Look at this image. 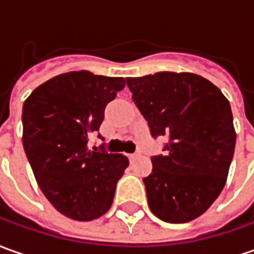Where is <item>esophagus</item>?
I'll return each instance as SVG.
<instances>
[{"label":"esophagus","mask_w":254,"mask_h":254,"mask_svg":"<svg viewBox=\"0 0 254 254\" xmlns=\"http://www.w3.org/2000/svg\"><path fill=\"white\" fill-rule=\"evenodd\" d=\"M134 158H137V154H129V160L130 161H133Z\"/></svg>","instance_id":"1"}]
</instances>
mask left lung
<instances>
[{
    "label": "left lung",
    "instance_id": "8db88e82",
    "mask_svg": "<svg viewBox=\"0 0 254 254\" xmlns=\"http://www.w3.org/2000/svg\"><path fill=\"white\" fill-rule=\"evenodd\" d=\"M127 84L151 136L168 137L143 178L150 210L171 224L192 221L228 177L236 143L229 101L211 82L186 72L127 77Z\"/></svg>",
    "mask_w": 254,
    "mask_h": 254
}]
</instances>
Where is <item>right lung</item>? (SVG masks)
<instances>
[{
	"label": "right lung",
	"instance_id": "right-lung-1",
	"mask_svg": "<svg viewBox=\"0 0 254 254\" xmlns=\"http://www.w3.org/2000/svg\"><path fill=\"white\" fill-rule=\"evenodd\" d=\"M124 87V77L68 72L40 84L23 104L22 140L33 174L48 201L72 220L107 213L129 165L127 156L107 153L103 144L87 146Z\"/></svg>",
	"mask_w": 254,
	"mask_h": 254
}]
</instances>
